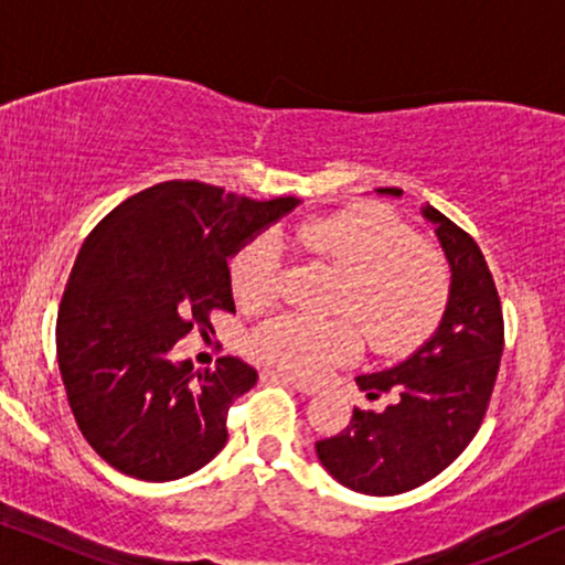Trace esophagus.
I'll return each instance as SVG.
<instances>
[{
    "label": "esophagus",
    "mask_w": 565,
    "mask_h": 565,
    "mask_svg": "<svg viewBox=\"0 0 565 565\" xmlns=\"http://www.w3.org/2000/svg\"><path fill=\"white\" fill-rule=\"evenodd\" d=\"M267 377H273V381H280V383H288L298 393H306V396H313V393H319V385L300 381V377H292V375H285V373H267Z\"/></svg>",
    "instance_id": "obj_1"
}]
</instances>
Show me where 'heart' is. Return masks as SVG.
I'll return each mask as SVG.
<instances>
[{
  "instance_id": "b5f03b06",
  "label": "heart",
  "mask_w": 565,
  "mask_h": 565,
  "mask_svg": "<svg viewBox=\"0 0 565 565\" xmlns=\"http://www.w3.org/2000/svg\"><path fill=\"white\" fill-rule=\"evenodd\" d=\"M288 242L342 275L334 311L358 321L375 352L414 350L443 319L450 296L447 265L385 207L360 205L306 221ZM231 282L244 308L273 303L280 285V246L273 236L262 234L236 254ZM360 350L362 334L349 319L282 313L252 334V352L262 362L303 377L347 365Z\"/></svg>"
}]
</instances>
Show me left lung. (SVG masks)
<instances>
[{"label": "left lung", "instance_id": "1", "mask_svg": "<svg viewBox=\"0 0 565 565\" xmlns=\"http://www.w3.org/2000/svg\"><path fill=\"white\" fill-rule=\"evenodd\" d=\"M381 195L401 198L396 188ZM450 262V298L435 334L412 358L381 373L358 375L370 401L393 393L383 412L354 408L347 429L316 443L321 466L347 489L396 497L443 473L481 427L499 360L504 316L491 269L473 236L424 205Z\"/></svg>", "mask_w": 565, "mask_h": 565}]
</instances>
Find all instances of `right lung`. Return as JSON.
I'll return each instance as SVG.
<instances>
[{
    "instance_id": "add662e5",
    "label": "right lung",
    "mask_w": 565,
    "mask_h": 565,
    "mask_svg": "<svg viewBox=\"0 0 565 565\" xmlns=\"http://www.w3.org/2000/svg\"><path fill=\"white\" fill-rule=\"evenodd\" d=\"M298 198L257 200L192 180L153 184L84 238L56 321L68 406L99 458L141 481L195 473L226 445L228 406L257 370L221 358L192 373L169 358L211 313H234L228 259Z\"/></svg>"
}]
</instances>
